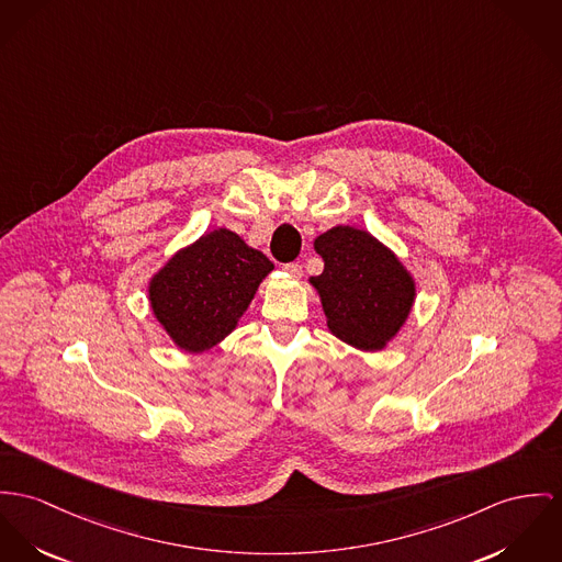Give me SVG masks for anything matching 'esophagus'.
<instances>
[{"label": "esophagus", "mask_w": 562, "mask_h": 562, "mask_svg": "<svg viewBox=\"0 0 562 562\" xmlns=\"http://www.w3.org/2000/svg\"><path fill=\"white\" fill-rule=\"evenodd\" d=\"M284 271H289L293 278H302L303 276V267L300 262H286Z\"/></svg>", "instance_id": "esophagus-1"}]
</instances>
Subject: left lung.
<instances>
[{
    "instance_id": "left-lung-1",
    "label": "left lung",
    "mask_w": 562,
    "mask_h": 562,
    "mask_svg": "<svg viewBox=\"0 0 562 562\" xmlns=\"http://www.w3.org/2000/svg\"><path fill=\"white\" fill-rule=\"evenodd\" d=\"M325 260L310 278L329 331L361 350H381L406 323L415 302V280L400 259L368 231L334 226L314 239Z\"/></svg>"
}]
</instances>
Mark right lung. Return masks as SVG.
<instances>
[{
	"label": "right lung",
	"mask_w": 562,
	"mask_h": 562,
	"mask_svg": "<svg viewBox=\"0 0 562 562\" xmlns=\"http://www.w3.org/2000/svg\"><path fill=\"white\" fill-rule=\"evenodd\" d=\"M271 269L273 262L237 233L216 228L154 273V316L179 348L203 352L237 327Z\"/></svg>",
	"instance_id": "obj_1"
}]
</instances>
